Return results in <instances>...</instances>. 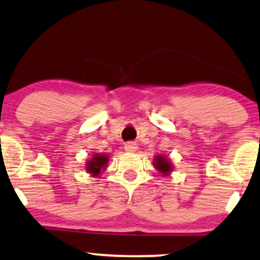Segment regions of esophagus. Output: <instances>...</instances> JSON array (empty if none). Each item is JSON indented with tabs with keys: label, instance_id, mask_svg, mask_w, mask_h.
Returning a JSON list of instances; mask_svg holds the SVG:
<instances>
[{
	"label": "esophagus",
	"instance_id": "esophagus-1",
	"mask_svg": "<svg viewBox=\"0 0 260 260\" xmlns=\"http://www.w3.org/2000/svg\"><path fill=\"white\" fill-rule=\"evenodd\" d=\"M138 149V145L137 143H134V141H128L127 144H124V150L127 151V152H136Z\"/></svg>",
	"mask_w": 260,
	"mask_h": 260
}]
</instances>
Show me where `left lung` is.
<instances>
[{"mask_svg": "<svg viewBox=\"0 0 260 260\" xmlns=\"http://www.w3.org/2000/svg\"><path fill=\"white\" fill-rule=\"evenodd\" d=\"M153 167L157 169V172L162 174L163 176L170 175V173H172L174 169L172 162H170L164 154H157V156H154Z\"/></svg>", "mask_w": 260, "mask_h": 260, "instance_id": "obj_1", "label": "left lung"}]
</instances>
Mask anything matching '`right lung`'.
<instances>
[{
    "label": "right lung",
    "mask_w": 260,
    "mask_h": 260,
    "mask_svg": "<svg viewBox=\"0 0 260 260\" xmlns=\"http://www.w3.org/2000/svg\"><path fill=\"white\" fill-rule=\"evenodd\" d=\"M109 162V156L106 153H94L85 164V169L88 174H91L92 177L100 176L102 172H104L107 168V164Z\"/></svg>",
    "instance_id": "1"
}]
</instances>
